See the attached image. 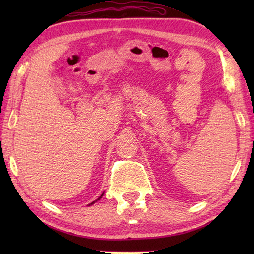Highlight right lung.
Listing matches in <instances>:
<instances>
[{"mask_svg": "<svg viewBox=\"0 0 254 254\" xmlns=\"http://www.w3.org/2000/svg\"><path fill=\"white\" fill-rule=\"evenodd\" d=\"M104 194H105V192H104V193H102V194H101V195H100V196H99V197H98V198H97V199H96V201H94V202H91V203H90V204H88V205H89V206H90V205H93V204H94V203H96V202H97V201H99V199H100V198H101V197H102V196H104Z\"/></svg>", "mask_w": 254, "mask_h": 254, "instance_id": "1", "label": "right lung"}]
</instances>
